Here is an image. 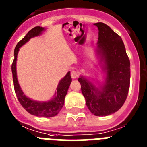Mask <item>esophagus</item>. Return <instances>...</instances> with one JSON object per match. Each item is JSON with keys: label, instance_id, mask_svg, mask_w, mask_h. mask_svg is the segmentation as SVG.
Wrapping results in <instances>:
<instances>
[{"label": "esophagus", "instance_id": "1", "mask_svg": "<svg viewBox=\"0 0 147 147\" xmlns=\"http://www.w3.org/2000/svg\"><path fill=\"white\" fill-rule=\"evenodd\" d=\"M78 72H76V71H75V70H73V71H72L71 72V77L72 78H77L78 77Z\"/></svg>", "mask_w": 147, "mask_h": 147}]
</instances>
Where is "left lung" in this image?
I'll return each instance as SVG.
<instances>
[{
	"instance_id": "obj_1",
	"label": "left lung",
	"mask_w": 147,
	"mask_h": 147,
	"mask_svg": "<svg viewBox=\"0 0 147 147\" xmlns=\"http://www.w3.org/2000/svg\"><path fill=\"white\" fill-rule=\"evenodd\" d=\"M94 25L98 29L97 54L105 72V82L98 88L83 76L78 81L90 112L96 116H107L117 112L127 99L130 62L121 37L104 23Z\"/></svg>"
}]
</instances>
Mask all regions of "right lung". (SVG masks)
<instances>
[{
    "label": "right lung",
    "mask_w": 147,
    "mask_h": 147,
    "mask_svg": "<svg viewBox=\"0 0 147 147\" xmlns=\"http://www.w3.org/2000/svg\"><path fill=\"white\" fill-rule=\"evenodd\" d=\"M45 29L41 26H36L32 29L30 31L28 32L26 36L22 40L19 41L15 47L14 51L15 59L12 64V78H13L14 88L18 100L20 104L22 105L24 109H26L29 113L33 115L38 116V117H46V118H51L57 115L58 112L61 111L62 107L64 104L65 96L68 91L69 85L72 82V78L70 75V72H68L64 76V78L61 79L57 86V91L55 92V95L54 98H52L50 100L47 102H40L33 100L29 98H27L24 95L21 90L20 85L18 84L17 78V72H16V61L18 53L19 48L22 47L24 44L29 41L32 38L38 36L44 31Z\"/></svg>",
    "instance_id": "obj_1"
}]
</instances>
